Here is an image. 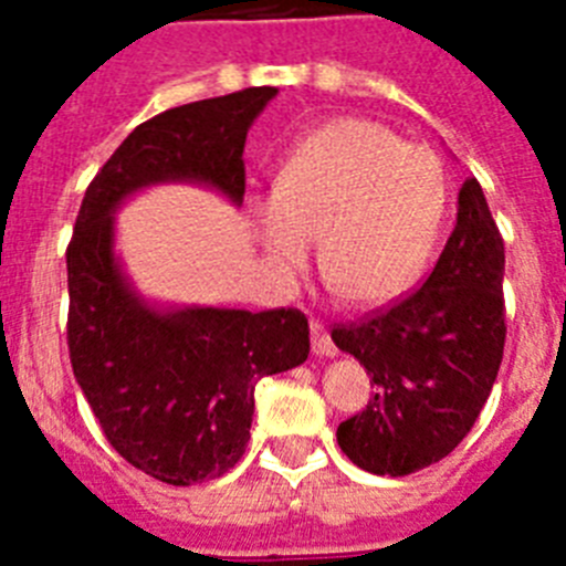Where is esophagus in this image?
Masks as SVG:
<instances>
[{"label":"esophagus","mask_w":566,"mask_h":566,"mask_svg":"<svg viewBox=\"0 0 566 566\" xmlns=\"http://www.w3.org/2000/svg\"><path fill=\"white\" fill-rule=\"evenodd\" d=\"M312 352L317 354V357H334L337 354V345H334L332 334L323 328V323H317V319H312Z\"/></svg>","instance_id":"obj_1"}]
</instances>
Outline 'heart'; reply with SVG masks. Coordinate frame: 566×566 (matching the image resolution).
Wrapping results in <instances>:
<instances>
[{
  "label": "heart",
  "instance_id": "b5f03b06",
  "mask_svg": "<svg viewBox=\"0 0 566 566\" xmlns=\"http://www.w3.org/2000/svg\"><path fill=\"white\" fill-rule=\"evenodd\" d=\"M448 201L442 161L368 118H334L292 149L274 195L254 203V234L280 274L319 260L359 306H382L417 283Z\"/></svg>",
  "mask_w": 566,
  "mask_h": 566
}]
</instances>
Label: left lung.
Returning <instances> with one entry per match:
<instances>
[{"label":"left lung","mask_w":566,"mask_h":566,"mask_svg":"<svg viewBox=\"0 0 566 566\" xmlns=\"http://www.w3.org/2000/svg\"><path fill=\"white\" fill-rule=\"evenodd\" d=\"M504 240L476 178L459 189L457 227L422 286L363 323L334 326L377 394L337 428L343 453L377 476H408L468 437L504 354Z\"/></svg>","instance_id":"obj_1"}]
</instances>
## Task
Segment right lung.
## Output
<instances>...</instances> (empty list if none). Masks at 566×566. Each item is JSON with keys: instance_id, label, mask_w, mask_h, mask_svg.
<instances>
[{"instance_id": "obj_1", "label": "right lung", "mask_w": 566, "mask_h": 566, "mask_svg": "<svg viewBox=\"0 0 566 566\" xmlns=\"http://www.w3.org/2000/svg\"><path fill=\"white\" fill-rule=\"evenodd\" d=\"M277 87L172 107L138 124L84 192L67 247V345L104 437L133 468L187 488L223 476L249 442L254 385L308 357L297 308H158L115 258V209L155 184H203L243 203V147Z\"/></svg>"}]
</instances>
